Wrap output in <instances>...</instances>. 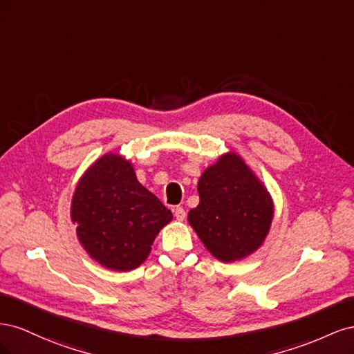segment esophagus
I'll list each match as a JSON object with an SVG mask.
<instances>
[{
  "label": "esophagus",
  "mask_w": 354,
  "mask_h": 354,
  "mask_svg": "<svg viewBox=\"0 0 354 354\" xmlns=\"http://www.w3.org/2000/svg\"><path fill=\"white\" fill-rule=\"evenodd\" d=\"M174 217L178 220V221H183L186 218V211L181 208V207H177L174 209Z\"/></svg>",
  "instance_id": "obj_1"
}]
</instances>
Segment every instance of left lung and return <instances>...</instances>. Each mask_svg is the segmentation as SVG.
Returning <instances> with one entry per match:
<instances>
[{"instance_id":"8db88e82","label":"left lung","mask_w":354,"mask_h":354,"mask_svg":"<svg viewBox=\"0 0 354 354\" xmlns=\"http://www.w3.org/2000/svg\"><path fill=\"white\" fill-rule=\"evenodd\" d=\"M199 205L189 224L223 263L242 260L263 245L273 220V201L261 181L233 153H224L198 181Z\"/></svg>"}]
</instances>
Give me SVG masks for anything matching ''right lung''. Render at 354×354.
I'll use <instances>...</instances> for the list:
<instances>
[{"label":"right lung","instance_id":"right-lung-1","mask_svg":"<svg viewBox=\"0 0 354 354\" xmlns=\"http://www.w3.org/2000/svg\"><path fill=\"white\" fill-rule=\"evenodd\" d=\"M71 218L93 260L106 269L128 272L145 263L173 214L138 183L130 160L106 153L80 178Z\"/></svg>","mask_w":354,"mask_h":354}]
</instances>
